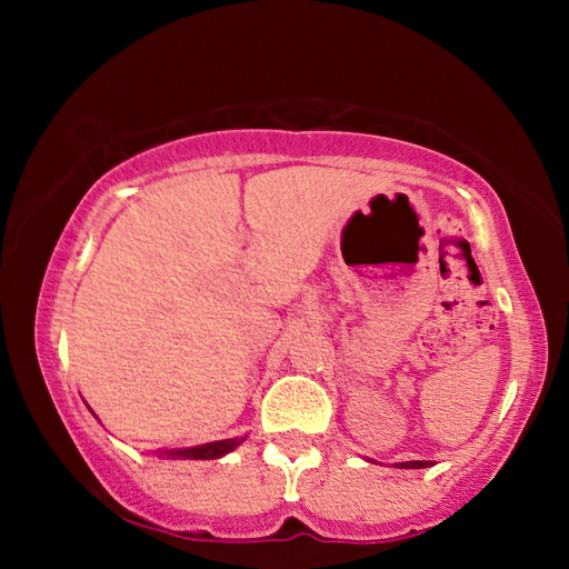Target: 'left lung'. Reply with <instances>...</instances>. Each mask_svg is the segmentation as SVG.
<instances>
[{
  "instance_id": "8db88e82",
  "label": "left lung",
  "mask_w": 569,
  "mask_h": 569,
  "mask_svg": "<svg viewBox=\"0 0 569 569\" xmlns=\"http://www.w3.org/2000/svg\"><path fill=\"white\" fill-rule=\"evenodd\" d=\"M399 469H423V467H431V461H399V465H393Z\"/></svg>"
}]
</instances>
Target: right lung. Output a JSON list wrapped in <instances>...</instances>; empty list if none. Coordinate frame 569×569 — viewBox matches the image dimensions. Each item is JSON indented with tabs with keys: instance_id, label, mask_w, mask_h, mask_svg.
Instances as JSON below:
<instances>
[{
	"instance_id": "add662e5",
	"label": "right lung",
	"mask_w": 569,
	"mask_h": 569,
	"mask_svg": "<svg viewBox=\"0 0 569 569\" xmlns=\"http://www.w3.org/2000/svg\"><path fill=\"white\" fill-rule=\"evenodd\" d=\"M243 441H246V437H236V439L208 441V445L186 447V449H160L158 457H162V459H220V457L230 455V451H233V449H238L240 445H243Z\"/></svg>"
}]
</instances>
